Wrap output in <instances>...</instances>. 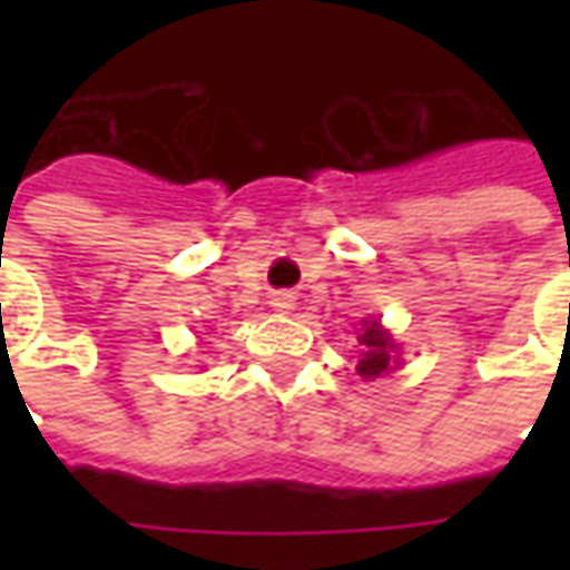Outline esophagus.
I'll return each mask as SVG.
<instances>
[{
	"mask_svg": "<svg viewBox=\"0 0 570 570\" xmlns=\"http://www.w3.org/2000/svg\"><path fill=\"white\" fill-rule=\"evenodd\" d=\"M293 305H296L293 293H274V296H272V308L274 311H293Z\"/></svg>",
	"mask_w": 570,
	"mask_h": 570,
	"instance_id": "obj_1",
	"label": "esophagus"
}]
</instances>
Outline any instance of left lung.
Wrapping results in <instances>:
<instances>
[{
	"label": "left lung",
	"instance_id": "left-lung-1",
	"mask_svg": "<svg viewBox=\"0 0 570 570\" xmlns=\"http://www.w3.org/2000/svg\"><path fill=\"white\" fill-rule=\"evenodd\" d=\"M360 345H363V354H360L357 375H363V379H379V375H384V372H391L396 366L394 338H391L387 330H382L379 321L363 323Z\"/></svg>",
	"mask_w": 570,
	"mask_h": 570
}]
</instances>
